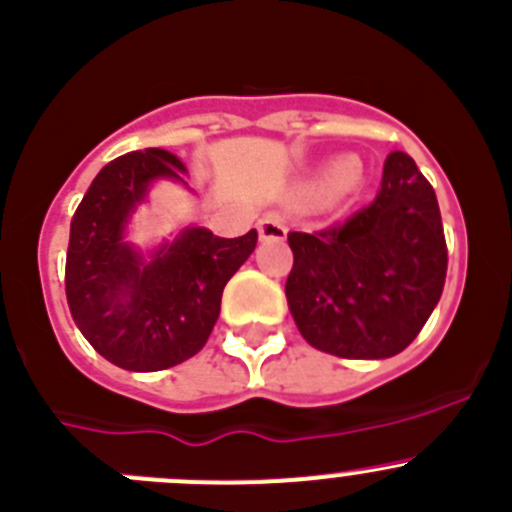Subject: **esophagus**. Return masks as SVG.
I'll list each match as a JSON object with an SVG mask.
<instances>
[{
    "mask_svg": "<svg viewBox=\"0 0 512 512\" xmlns=\"http://www.w3.org/2000/svg\"><path fill=\"white\" fill-rule=\"evenodd\" d=\"M257 232H260V240H283L285 234H288V227H285L280 214L270 212L257 222Z\"/></svg>",
    "mask_w": 512,
    "mask_h": 512,
    "instance_id": "34e87169",
    "label": "esophagus"
}]
</instances>
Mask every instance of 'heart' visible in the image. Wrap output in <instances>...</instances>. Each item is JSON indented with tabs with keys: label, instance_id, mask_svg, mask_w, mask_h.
Returning a JSON list of instances; mask_svg holds the SVG:
<instances>
[{
	"label": "heart",
	"instance_id": "b5f03b06",
	"mask_svg": "<svg viewBox=\"0 0 512 512\" xmlns=\"http://www.w3.org/2000/svg\"><path fill=\"white\" fill-rule=\"evenodd\" d=\"M358 181V171L353 169L348 161H341V164L331 166L321 179L315 181L313 189L321 191V194H331V191H348L353 189Z\"/></svg>",
	"mask_w": 512,
	"mask_h": 512
}]
</instances>
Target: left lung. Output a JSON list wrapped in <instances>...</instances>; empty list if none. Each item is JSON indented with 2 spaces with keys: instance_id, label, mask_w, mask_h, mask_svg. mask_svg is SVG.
<instances>
[{
  "instance_id": "obj_1",
  "label": "left lung",
  "mask_w": 512,
  "mask_h": 512,
  "mask_svg": "<svg viewBox=\"0 0 512 512\" xmlns=\"http://www.w3.org/2000/svg\"><path fill=\"white\" fill-rule=\"evenodd\" d=\"M285 283L300 336L338 358L401 353L432 315L447 275L434 189L414 159L391 151L369 207L321 232H290Z\"/></svg>"
}]
</instances>
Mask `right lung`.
<instances>
[{"label": "right lung", "instance_id": "right-lung-1", "mask_svg": "<svg viewBox=\"0 0 512 512\" xmlns=\"http://www.w3.org/2000/svg\"><path fill=\"white\" fill-rule=\"evenodd\" d=\"M186 166L164 148L118 156L95 176L70 222L65 295L90 346L126 371H161L199 353L219 318L222 290L257 245V232L224 240L186 227L151 255L126 227L156 179Z\"/></svg>", "mask_w": 512, "mask_h": 512}]
</instances>
